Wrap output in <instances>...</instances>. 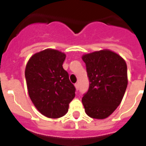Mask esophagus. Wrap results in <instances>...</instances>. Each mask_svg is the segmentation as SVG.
<instances>
[{"label":"esophagus","mask_w":146,"mask_h":146,"mask_svg":"<svg viewBox=\"0 0 146 146\" xmlns=\"http://www.w3.org/2000/svg\"><path fill=\"white\" fill-rule=\"evenodd\" d=\"M75 87H76V90H79V87H80V86H79V83H76Z\"/></svg>","instance_id":"obj_1"}]
</instances>
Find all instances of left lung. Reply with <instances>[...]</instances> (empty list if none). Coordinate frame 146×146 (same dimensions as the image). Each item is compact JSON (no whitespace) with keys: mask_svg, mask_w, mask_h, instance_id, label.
<instances>
[{"mask_svg":"<svg viewBox=\"0 0 146 146\" xmlns=\"http://www.w3.org/2000/svg\"><path fill=\"white\" fill-rule=\"evenodd\" d=\"M90 81L82 103L93 119L107 118L119 106L127 87V66L113 51L100 50L83 56Z\"/></svg>","mask_w":146,"mask_h":146,"instance_id":"obj_1","label":"left lung"}]
</instances>
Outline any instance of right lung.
Returning a JSON list of instances; mask_svg holds the SVG:
<instances>
[{
    "label": "right lung",
    "instance_id": "obj_1",
    "mask_svg": "<svg viewBox=\"0 0 146 146\" xmlns=\"http://www.w3.org/2000/svg\"><path fill=\"white\" fill-rule=\"evenodd\" d=\"M66 55L47 49L34 54L27 62L25 78L31 101L41 114L56 119L67 113L76 88L63 68Z\"/></svg>",
    "mask_w": 146,
    "mask_h": 146
}]
</instances>
